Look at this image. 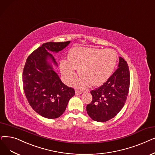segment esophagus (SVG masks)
<instances>
[{"label":"esophagus","mask_w":155,"mask_h":155,"mask_svg":"<svg viewBox=\"0 0 155 155\" xmlns=\"http://www.w3.org/2000/svg\"><path fill=\"white\" fill-rule=\"evenodd\" d=\"M83 92H84V91H78V90L75 91V94H77V95H79V94H81Z\"/></svg>","instance_id":"34e87169"}]
</instances>
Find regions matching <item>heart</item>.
Listing matches in <instances>:
<instances>
[{
    "label": "heart",
    "instance_id": "1",
    "mask_svg": "<svg viewBox=\"0 0 155 155\" xmlns=\"http://www.w3.org/2000/svg\"><path fill=\"white\" fill-rule=\"evenodd\" d=\"M69 61L63 60L60 69L68 82L75 77V69L82 78L77 86L84 87L89 84L98 86L110 78L115 68L117 54L113 49H102L91 48H74L68 54Z\"/></svg>",
    "mask_w": 155,
    "mask_h": 155
}]
</instances>
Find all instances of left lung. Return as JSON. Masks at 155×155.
Returning <instances> with one entry per match:
<instances>
[{
    "label": "left lung",
    "instance_id": "left-lung-1",
    "mask_svg": "<svg viewBox=\"0 0 155 155\" xmlns=\"http://www.w3.org/2000/svg\"><path fill=\"white\" fill-rule=\"evenodd\" d=\"M118 68L101 86L91 91L92 100L86 110L94 121L104 122L115 117L122 109L130 86V71L125 60L119 58Z\"/></svg>",
    "mask_w": 155,
    "mask_h": 155
}]
</instances>
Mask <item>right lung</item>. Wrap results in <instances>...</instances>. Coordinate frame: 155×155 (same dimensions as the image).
Returning a JSON list of instances; mask_svg holds the SVG:
<instances>
[{"instance_id":"right-lung-1","label":"right lung","mask_w":155,"mask_h":155,"mask_svg":"<svg viewBox=\"0 0 155 155\" xmlns=\"http://www.w3.org/2000/svg\"><path fill=\"white\" fill-rule=\"evenodd\" d=\"M70 43H44L30 54L25 63L23 84L26 97L33 110L47 118L61 116L70 99L75 95L74 89L62 82L48 61L50 59L54 65H58L49 51L58 52Z\"/></svg>"}]
</instances>
